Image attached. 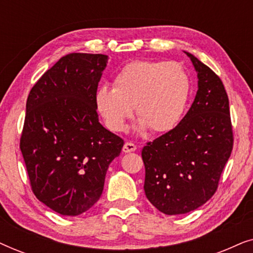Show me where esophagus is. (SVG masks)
<instances>
[{"label": "esophagus", "instance_id": "1", "mask_svg": "<svg viewBox=\"0 0 253 253\" xmlns=\"http://www.w3.org/2000/svg\"><path fill=\"white\" fill-rule=\"evenodd\" d=\"M137 150V146L131 141H126L123 146V152L124 153H130V152H134Z\"/></svg>", "mask_w": 253, "mask_h": 253}]
</instances>
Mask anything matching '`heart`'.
<instances>
[{
	"label": "heart",
	"mask_w": 253,
	"mask_h": 253,
	"mask_svg": "<svg viewBox=\"0 0 253 253\" xmlns=\"http://www.w3.org/2000/svg\"><path fill=\"white\" fill-rule=\"evenodd\" d=\"M192 83L182 64L166 61H133L113 79V88L100 86L94 105L105 126L114 132L126 130L133 107L139 117L138 132L148 129L166 133L181 123L189 107Z\"/></svg>",
	"instance_id": "b5f03b06"
}]
</instances>
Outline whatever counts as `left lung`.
Returning a JSON list of instances; mask_svg holds the SVG:
<instances>
[{
	"label": "left lung",
	"instance_id": "1",
	"mask_svg": "<svg viewBox=\"0 0 253 253\" xmlns=\"http://www.w3.org/2000/svg\"><path fill=\"white\" fill-rule=\"evenodd\" d=\"M184 53L198 77L195 101L174 130L141 151L145 195L167 215L204 205L215 193L233 150L229 100L222 82L196 56Z\"/></svg>",
	"mask_w": 253,
	"mask_h": 253
}]
</instances>
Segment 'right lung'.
Listing matches in <instances>:
<instances>
[{
  "instance_id": "right-lung-1",
  "label": "right lung",
  "mask_w": 253,
  "mask_h": 253,
  "mask_svg": "<svg viewBox=\"0 0 253 253\" xmlns=\"http://www.w3.org/2000/svg\"><path fill=\"white\" fill-rule=\"evenodd\" d=\"M108 63L102 54L61 57L31 89L20 138L34 195L76 216L101 196L107 169L124 141L99 122L94 94Z\"/></svg>"
}]
</instances>
